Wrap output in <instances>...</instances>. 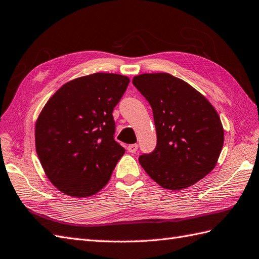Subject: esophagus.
Segmentation results:
<instances>
[{"label":"esophagus","instance_id":"34e87169","mask_svg":"<svg viewBox=\"0 0 259 259\" xmlns=\"http://www.w3.org/2000/svg\"><path fill=\"white\" fill-rule=\"evenodd\" d=\"M128 151L130 153H136V151L138 150V144L137 143H134V144H130V146H128Z\"/></svg>","mask_w":259,"mask_h":259}]
</instances>
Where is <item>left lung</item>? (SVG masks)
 <instances>
[{
  "label": "left lung",
  "mask_w": 259,
  "mask_h": 259,
  "mask_svg": "<svg viewBox=\"0 0 259 259\" xmlns=\"http://www.w3.org/2000/svg\"><path fill=\"white\" fill-rule=\"evenodd\" d=\"M132 83L152 108L157 147L139 157L162 188L183 190L211 172L223 148L224 130L214 107L188 82L166 73L135 76Z\"/></svg>",
  "instance_id": "8db88e82"
}]
</instances>
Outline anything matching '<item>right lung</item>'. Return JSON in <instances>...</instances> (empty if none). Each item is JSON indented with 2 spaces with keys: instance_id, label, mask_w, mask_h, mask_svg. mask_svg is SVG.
Listing matches in <instances>:
<instances>
[{
  "instance_id": "obj_1",
  "label": "right lung",
  "mask_w": 259,
  "mask_h": 259,
  "mask_svg": "<svg viewBox=\"0 0 259 259\" xmlns=\"http://www.w3.org/2000/svg\"><path fill=\"white\" fill-rule=\"evenodd\" d=\"M127 76L96 73L66 82L39 113L35 144L56 188L74 197L97 193L109 181L124 148L115 140L113 108L129 85Z\"/></svg>"
}]
</instances>
